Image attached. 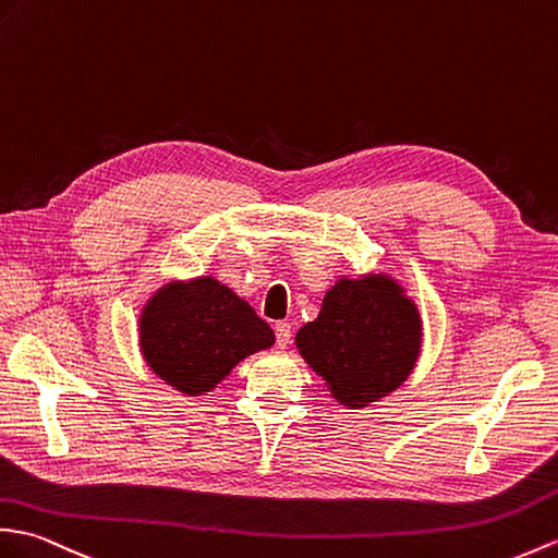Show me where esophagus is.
<instances>
[{
    "label": "esophagus",
    "mask_w": 558,
    "mask_h": 558,
    "mask_svg": "<svg viewBox=\"0 0 558 558\" xmlns=\"http://www.w3.org/2000/svg\"><path fill=\"white\" fill-rule=\"evenodd\" d=\"M292 342V328H290V323H276V344L280 347V349H284Z\"/></svg>",
    "instance_id": "obj_1"
}]
</instances>
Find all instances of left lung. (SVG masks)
Wrapping results in <instances>:
<instances>
[{"instance_id":"8db88e82","label":"left lung","mask_w":558,"mask_h":558,"mask_svg":"<svg viewBox=\"0 0 558 558\" xmlns=\"http://www.w3.org/2000/svg\"><path fill=\"white\" fill-rule=\"evenodd\" d=\"M418 311L390 278L340 280L296 349L344 407H366L407 380L418 356Z\"/></svg>"}]
</instances>
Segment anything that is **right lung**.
<instances>
[{"mask_svg": "<svg viewBox=\"0 0 558 558\" xmlns=\"http://www.w3.org/2000/svg\"><path fill=\"white\" fill-rule=\"evenodd\" d=\"M140 326L147 364L185 395L209 392L238 361L274 344L268 323L214 278L157 292Z\"/></svg>", "mask_w": 558, "mask_h": 558, "instance_id": "1", "label": "right lung"}]
</instances>
